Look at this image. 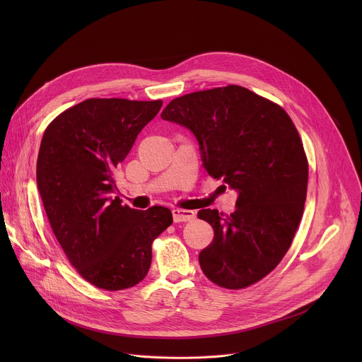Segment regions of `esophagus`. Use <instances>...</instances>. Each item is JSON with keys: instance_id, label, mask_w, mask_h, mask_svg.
<instances>
[{"instance_id": "34e87169", "label": "esophagus", "mask_w": 362, "mask_h": 362, "mask_svg": "<svg viewBox=\"0 0 362 362\" xmlns=\"http://www.w3.org/2000/svg\"><path fill=\"white\" fill-rule=\"evenodd\" d=\"M172 215H173V221L176 223L179 222H189V221H193L196 214L193 211H185V209H173L172 211Z\"/></svg>"}]
</instances>
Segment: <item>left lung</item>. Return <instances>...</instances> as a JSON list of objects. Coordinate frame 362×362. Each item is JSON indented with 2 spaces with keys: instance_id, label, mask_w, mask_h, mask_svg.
<instances>
[{
  "instance_id": "obj_1",
  "label": "left lung",
  "mask_w": 362,
  "mask_h": 362,
  "mask_svg": "<svg viewBox=\"0 0 362 362\" xmlns=\"http://www.w3.org/2000/svg\"><path fill=\"white\" fill-rule=\"evenodd\" d=\"M160 117L193 132L206 172L239 193L230 216L197 212L215 232L199 253L203 274L226 289L259 282L282 261L303 214L308 159L293 122L235 84L173 98Z\"/></svg>"
}]
</instances>
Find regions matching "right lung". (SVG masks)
Masks as SVG:
<instances>
[{"instance_id":"add662e5","label":"right lung","mask_w":362,"mask_h":362,"mask_svg":"<svg viewBox=\"0 0 362 362\" xmlns=\"http://www.w3.org/2000/svg\"><path fill=\"white\" fill-rule=\"evenodd\" d=\"M162 105L87 98L44 132L37 186L47 218L70 264L100 289L122 291L141 282L153 240L173 222L163 206L136 211L112 199L117 166Z\"/></svg>"}]
</instances>
